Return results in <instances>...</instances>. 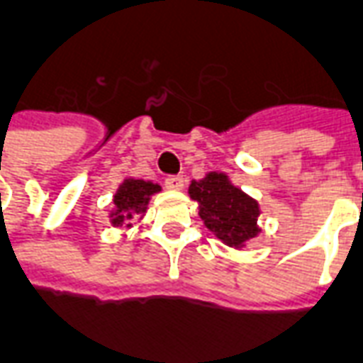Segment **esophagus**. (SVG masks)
Masks as SVG:
<instances>
[{
	"mask_svg": "<svg viewBox=\"0 0 363 363\" xmlns=\"http://www.w3.org/2000/svg\"><path fill=\"white\" fill-rule=\"evenodd\" d=\"M164 184L168 189H174V191L184 189V178H182V176H168Z\"/></svg>",
	"mask_w": 363,
	"mask_h": 363,
	"instance_id": "1",
	"label": "esophagus"
}]
</instances>
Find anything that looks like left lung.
<instances>
[{
  "label": "left lung",
  "instance_id": "left-lung-1",
  "mask_svg": "<svg viewBox=\"0 0 363 363\" xmlns=\"http://www.w3.org/2000/svg\"><path fill=\"white\" fill-rule=\"evenodd\" d=\"M189 197L199 203V216L214 235L241 249L260 233V206L255 199L231 184L223 172H208L203 179H193Z\"/></svg>",
  "mask_w": 363,
  "mask_h": 363
}]
</instances>
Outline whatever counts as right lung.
Segmentation results:
<instances>
[{"instance_id": "right-lung-1", "label": "right lung", "mask_w": 363, "mask_h": 363, "mask_svg": "<svg viewBox=\"0 0 363 363\" xmlns=\"http://www.w3.org/2000/svg\"><path fill=\"white\" fill-rule=\"evenodd\" d=\"M160 191L159 184L145 182V179L126 178L114 193V211L111 212V223L113 225H122L126 223L128 228L132 223L130 220L143 216L147 212V204L151 201L155 193Z\"/></svg>"}]
</instances>
